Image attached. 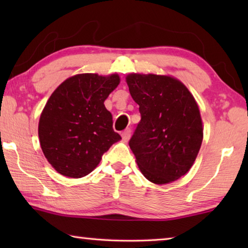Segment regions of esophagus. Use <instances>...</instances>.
Masks as SVG:
<instances>
[{
	"mask_svg": "<svg viewBox=\"0 0 248 248\" xmlns=\"http://www.w3.org/2000/svg\"><path fill=\"white\" fill-rule=\"evenodd\" d=\"M121 137H123V140H124V142L129 141L130 137H131V130H130V129H125L123 133H121Z\"/></svg>",
	"mask_w": 248,
	"mask_h": 248,
	"instance_id": "1",
	"label": "esophagus"
}]
</instances>
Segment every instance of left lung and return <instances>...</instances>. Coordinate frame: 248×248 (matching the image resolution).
Here are the masks:
<instances>
[{"label":"left lung","mask_w":248,"mask_h":248,"mask_svg":"<svg viewBox=\"0 0 248 248\" xmlns=\"http://www.w3.org/2000/svg\"><path fill=\"white\" fill-rule=\"evenodd\" d=\"M125 82L141 114L129 142L138 167L153 184L175 182L191 169L202 143L198 104L170 75L130 73Z\"/></svg>","instance_id":"obj_1"}]
</instances>
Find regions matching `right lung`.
<instances>
[{
  "label": "right lung",
  "mask_w": 248,
  "mask_h": 248,
  "mask_svg": "<svg viewBox=\"0 0 248 248\" xmlns=\"http://www.w3.org/2000/svg\"><path fill=\"white\" fill-rule=\"evenodd\" d=\"M120 83L117 73H82L62 82L41 111L38 137L47 161L59 174L81 178L93 171L121 140L104 102Z\"/></svg>",
  "instance_id": "obj_1"
}]
</instances>
